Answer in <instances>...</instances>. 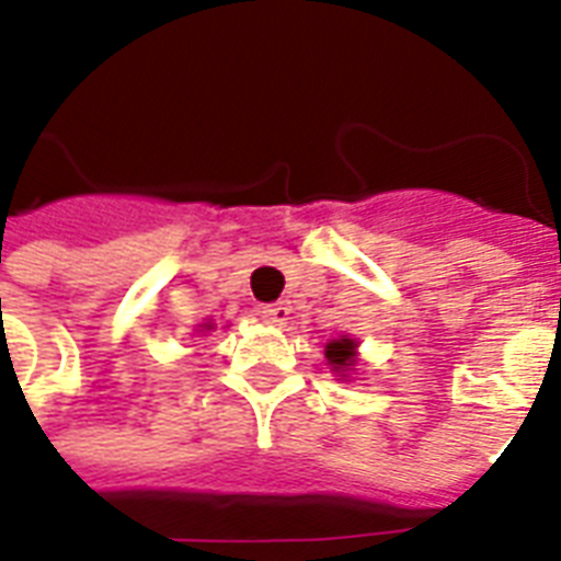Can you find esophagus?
Returning a JSON list of instances; mask_svg holds the SVG:
<instances>
[{
  "instance_id": "esophagus-1",
  "label": "esophagus",
  "mask_w": 561,
  "mask_h": 561,
  "mask_svg": "<svg viewBox=\"0 0 561 561\" xmlns=\"http://www.w3.org/2000/svg\"><path fill=\"white\" fill-rule=\"evenodd\" d=\"M260 312H263V318H266V324L284 327L286 321H289V312H293V309L286 307L284 301H277V304H268V307H263Z\"/></svg>"
}]
</instances>
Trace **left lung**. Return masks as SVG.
<instances>
[{
  "label": "left lung",
  "mask_w": 561,
  "mask_h": 561,
  "mask_svg": "<svg viewBox=\"0 0 561 561\" xmlns=\"http://www.w3.org/2000/svg\"><path fill=\"white\" fill-rule=\"evenodd\" d=\"M324 358L327 365H330V370H333L335 376H342L344 382H347L358 365V342L351 339V335H339L333 342H327Z\"/></svg>",
  "instance_id": "left-lung-1"
}]
</instances>
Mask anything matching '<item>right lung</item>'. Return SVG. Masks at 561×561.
Wrapping results in <instances>:
<instances>
[{"label":"right lung","instance_id":"right-lung-1","mask_svg":"<svg viewBox=\"0 0 561 561\" xmlns=\"http://www.w3.org/2000/svg\"><path fill=\"white\" fill-rule=\"evenodd\" d=\"M210 330H217V324H214V321H205V324H196V333H199V335L210 333Z\"/></svg>","mask_w":561,"mask_h":561}]
</instances>
